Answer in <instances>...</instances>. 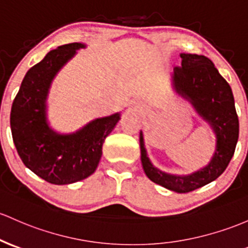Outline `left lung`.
<instances>
[{
  "mask_svg": "<svg viewBox=\"0 0 248 248\" xmlns=\"http://www.w3.org/2000/svg\"><path fill=\"white\" fill-rule=\"evenodd\" d=\"M181 66L174 69L176 92L190 100L198 113L207 120L217 133L213 159L202 170L187 176L166 174L155 168L147 156L140 133L141 162L146 175L155 184L176 193H188L219 178L226 170L239 138V120L232 89L219 74L213 62L203 55L180 54Z\"/></svg>",
  "mask_w": 248,
  "mask_h": 248,
  "instance_id": "1",
  "label": "left lung"
}]
</instances>
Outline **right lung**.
I'll return each instance as SVG.
<instances>
[{
	"label": "right lung",
	"mask_w": 248,
	"mask_h": 248,
	"mask_svg": "<svg viewBox=\"0 0 248 248\" xmlns=\"http://www.w3.org/2000/svg\"><path fill=\"white\" fill-rule=\"evenodd\" d=\"M82 43H69L50 50L27 72L14 99L10 127L16 151L23 164L54 185H68L92 175L102 155L106 138L116 126L119 114L96 119L72 135L56 134L46 121V97L60 68Z\"/></svg>",
	"instance_id": "right-lung-1"
}]
</instances>
